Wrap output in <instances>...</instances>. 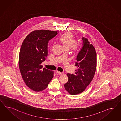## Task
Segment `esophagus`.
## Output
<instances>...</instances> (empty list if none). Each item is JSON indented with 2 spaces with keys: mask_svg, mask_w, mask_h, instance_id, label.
I'll return each instance as SVG.
<instances>
[{
  "mask_svg": "<svg viewBox=\"0 0 121 121\" xmlns=\"http://www.w3.org/2000/svg\"><path fill=\"white\" fill-rule=\"evenodd\" d=\"M56 73H58V74H62V72H59L58 71H56Z\"/></svg>",
  "mask_w": 121,
  "mask_h": 121,
  "instance_id": "1",
  "label": "esophagus"
}]
</instances>
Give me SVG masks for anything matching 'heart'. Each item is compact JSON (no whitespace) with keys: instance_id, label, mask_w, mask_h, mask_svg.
<instances>
[{"instance_id":"1","label":"heart","mask_w":121,"mask_h":121,"mask_svg":"<svg viewBox=\"0 0 121 121\" xmlns=\"http://www.w3.org/2000/svg\"><path fill=\"white\" fill-rule=\"evenodd\" d=\"M59 40L65 50L70 49L73 52H78L82 46L81 43L77 42L75 36L71 33H63L60 36Z\"/></svg>"}]
</instances>
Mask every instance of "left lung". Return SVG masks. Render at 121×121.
<instances>
[{"instance_id": "1", "label": "left lung", "mask_w": 121, "mask_h": 121, "mask_svg": "<svg viewBox=\"0 0 121 121\" xmlns=\"http://www.w3.org/2000/svg\"><path fill=\"white\" fill-rule=\"evenodd\" d=\"M83 47L76 59L78 66L75 74L67 73L68 81L64 85L65 90L70 94L81 93L91 82L96 68V53L95 48L88 39L82 37Z\"/></svg>"}]
</instances>
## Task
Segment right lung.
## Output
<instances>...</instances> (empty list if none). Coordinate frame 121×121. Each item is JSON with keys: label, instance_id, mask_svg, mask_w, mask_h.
<instances>
[{"label": "right lung", "instance_id": "add662e5", "mask_svg": "<svg viewBox=\"0 0 121 121\" xmlns=\"http://www.w3.org/2000/svg\"><path fill=\"white\" fill-rule=\"evenodd\" d=\"M49 30H35L26 36L20 50V71L26 85L34 91L46 89L54 77V71L45 68L41 63L48 56V44L58 34Z\"/></svg>", "mask_w": 121, "mask_h": 121}]
</instances>
